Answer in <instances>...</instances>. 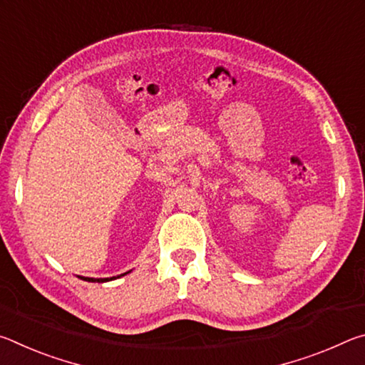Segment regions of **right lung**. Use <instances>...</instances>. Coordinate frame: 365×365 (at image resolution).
I'll list each match as a JSON object with an SVG mask.
<instances>
[{
  "label": "right lung",
  "instance_id": "add662e5",
  "mask_svg": "<svg viewBox=\"0 0 365 365\" xmlns=\"http://www.w3.org/2000/svg\"><path fill=\"white\" fill-rule=\"evenodd\" d=\"M125 274H127V272H125ZM125 274H122V275H125ZM114 279V277H110V279H88V277H85V279L83 280H88V282H108V280H113Z\"/></svg>",
  "mask_w": 365,
  "mask_h": 365
}]
</instances>
